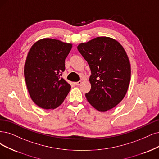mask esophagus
Masks as SVG:
<instances>
[{"label":"esophagus","instance_id":"34e87169","mask_svg":"<svg viewBox=\"0 0 159 159\" xmlns=\"http://www.w3.org/2000/svg\"><path fill=\"white\" fill-rule=\"evenodd\" d=\"M81 83H82V81L79 80V81H78V82H76V83H75V84H76V86H79V85L81 84Z\"/></svg>","mask_w":159,"mask_h":159}]
</instances>
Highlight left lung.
I'll use <instances>...</instances> for the list:
<instances>
[{
    "instance_id": "obj_1",
    "label": "left lung",
    "mask_w": 159,
    "mask_h": 159,
    "mask_svg": "<svg viewBox=\"0 0 159 159\" xmlns=\"http://www.w3.org/2000/svg\"><path fill=\"white\" fill-rule=\"evenodd\" d=\"M77 49L91 70L88 102L101 112L113 109L125 96L130 81V63L124 48L112 38L99 37Z\"/></svg>"
}]
</instances>
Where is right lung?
I'll return each instance as SVG.
<instances>
[{
    "label": "right lung",
    "mask_w": 159,
    "mask_h": 159,
    "mask_svg": "<svg viewBox=\"0 0 159 159\" xmlns=\"http://www.w3.org/2000/svg\"><path fill=\"white\" fill-rule=\"evenodd\" d=\"M72 44L43 39L29 50L24 66V76L33 102L44 109H55L64 101L70 86L62 77L65 60Z\"/></svg>",
    "instance_id": "obj_1"
}]
</instances>
